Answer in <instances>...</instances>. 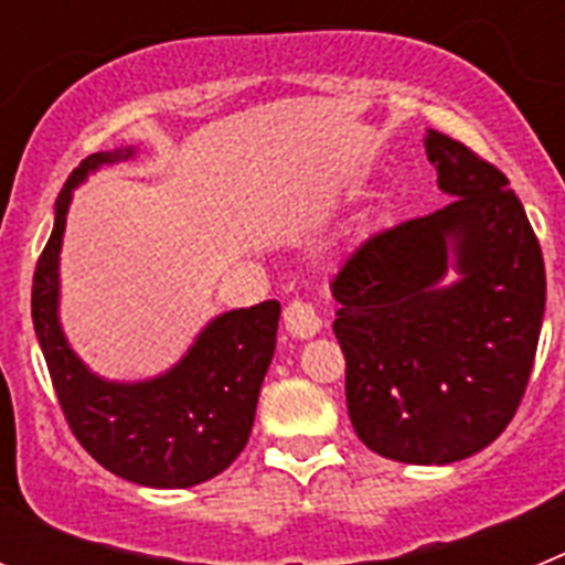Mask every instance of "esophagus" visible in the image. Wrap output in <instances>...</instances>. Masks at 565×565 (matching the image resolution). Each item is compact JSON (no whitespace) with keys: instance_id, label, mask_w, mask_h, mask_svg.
Returning a JSON list of instances; mask_svg holds the SVG:
<instances>
[{"instance_id":"esophagus-1","label":"esophagus","mask_w":565,"mask_h":565,"mask_svg":"<svg viewBox=\"0 0 565 565\" xmlns=\"http://www.w3.org/2000/svg\"><path fill=\"white\" fill-rule=\"evenodd\" d=\"M282 322H286V331L297 339H311L317 337L319 328H322V319L313 311V306L302 302V299H294L288 302L286 311H282Z\"/></svg>"}]
</instances>
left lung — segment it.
I'll return each instance as SVG.
<instances>
[{"instance_id":"1","label":"left lung","mask_w":565,"mask_h":565,"mask_svg":"<svg viewBox=\"0 0 565 565\" xmlns=\"http://www.w3.org/2000/svg\"><path fill=\"white\" fill-rule=\"evenodd\" d=\"M450 206L344 259L331 291L353 430L402 463H452L495 441L526 391L546 271L507 174L427 129ZM452 267L459 277L446 282Z\"/></svg>"}]
</instances>
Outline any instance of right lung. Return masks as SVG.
Wrapping results in <instances>:
<instances>
[{
	"label": "right lung",
	"instance_id": "add662e5",
	"mask_svg": "<svg viewBox=\"0 0 565 565\" xmlns=\"http://www.w3.org/2000/svg\"><path fill=\"white\" fill-rule=\"evenodd\" d=\"M135 147L89 154L56 198V223L33 274V328L73 436L104 469L154 489L221 476L252 436L257 396L277 344L279 302L214 317L183 359L143 382H109L70 348L58 322V254L73 189Z\"/></svg>",
	"mask_w": 565,
	"mask_h": 565
}]
</instances>
